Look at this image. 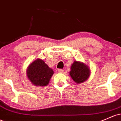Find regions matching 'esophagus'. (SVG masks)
Returning a JSON list of instances; mask_svg holds the SVG:
<instances>
[{"instance_id":"34e87169","label":"esophagus","mask_w":121,"mask_h":121,"mask_svg":"<svg viewBox=\"0 0 121 121\" xmlns=\"http://www.w3.org/2000/svg\"><path fill=\"white\" fill-rule=\"evenodd\" d=\"M58 73H63V70L62 69H58Z\"/></svg>"}]
</instances>
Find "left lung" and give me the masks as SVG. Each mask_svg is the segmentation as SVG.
<instances>
[{"label": "left lung", "instance_id": "8db88e82", "mask_svg": "<svg viewBox=\"0 0 121 121\" xmlns=\"http://www.w3.org/2000/svg\"><path fill=\"white\" fill-rule=\"evenodd\" d=\"M69 73L76 83L80 84L88 79L91 75V70L88 66L83 62L74 61Z\"/></svg>", "mask_w": 121, "mask_h": 121}]
</instances>
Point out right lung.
I'll use <instances>...</instances> for the list:
<instances>
[{"instance_id": "right-lung-1", "label": "right lung", "mask_w": 121, "mask_h": 121, "mask_svg": "<svg viewBox=\"0 0 121 121\" xmlns=\"http://www.w3.org/2000/svg\"><path fill=\"white\" fill-rule=\"evenodd\" d=\"M53 74V70L39 58L30 64L26 71L29 80L31 84L38 87L48 86Z\"/></svg>"}]
</instances>
